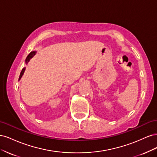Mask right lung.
<instances>
[{
    "label": "right lung",
    "mask_w": 157,
    "mask_h": 157,
    "mask_svg": "<svg viewBox=\"0 0 157 157\" xmlns=\"http://www.w3.org/2000/svg\"><path fill=\"white\" fill-rule=\"evenodd\" d=\"M36 54V51H33V52H30V54L27 56L26 59H25V63H26V64H27V63H28V62H29V61H30V59H31L33 58V57ZM25 70V67H24V68H23V69H22V70H21V71L20 75V77H19V80H20V79H21V77H22V76L23 75V74H24Z\"/></svg>",
    "instance_id": "right-lung-1"
}]
</instances>
